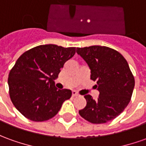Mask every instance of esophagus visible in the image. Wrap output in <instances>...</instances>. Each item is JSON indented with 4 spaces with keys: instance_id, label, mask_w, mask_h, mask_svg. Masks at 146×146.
<instances>
[{
    "instance_id": "esophagus-1",
    "label": "esophagus",
    "mask_w": 146,
    "mask_h": 146,
    "mask_svg": "<svg viewBox=\"0 0 146 146\" xmlns=\"http://www.w3.org/2000/svg\"><path fill=\"white\" fill-rule=\"evenodd\" d=\"M72 95H73V96H79V94L76 92V91H73V92H72Z\"/></svg>"
}]
</instances>
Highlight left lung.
Segmentation results:
<instances>
[{"mask_svg":"<svg viewBox=\"0 0 146 146\" xmlns=\"http://www.w3.org/2000/svg\"><path fill=\"white\" fill-rule=\"evenodd\" d=\"M76 53L86 62L91 70V79L97 80L100 95L93 100L85 95V108L80 115L95 124L115 119L130 103L134 88V77L129 65L120 53L101 46L76 48Z\"/></svg>","mask_w":146,"mask_h":146,"instance_id":"1","label":"left lung"}]
</instances>
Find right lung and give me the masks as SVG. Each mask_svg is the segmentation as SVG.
Masks as SVG:
<instances>
[{"mask_svg":"<svg viewBox=\"0 0 146 146\" xmlns=\"http://www.w3.org/2000/svg\"><path fill=\"white\" fill-rule=\"evenodd\" d=\"M75 53L76 47L40 45L17 59L9 73L8 84L11 100L24 117L35 122L48 120L71 97V90L58 89L54 80Z\"/></svg>","mask_w":146,"mask_h":146,"instance_id":"right-lung-1","label":"right lung"}]
</instances>
